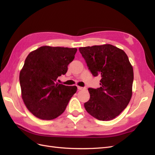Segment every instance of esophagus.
<instances>
[{"mask_svg": "<svg viewBox=\"0 0 155 155\" xmlns=\"http://www.w3.org/2000/svg\"><path fill=\"white\" fill-rule=\"evenodd\" d=\"M85 88H83V87H79V86H78V89L79 91H80V90H83V89H84Z\"/></svg>", "mask_w": 155, "mask_h": 155, "instance_id": "1", "label": "esophagus"}]
</instances>
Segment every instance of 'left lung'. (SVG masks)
I'll list each match as a JSON object with an SVG mask.
<instances>
[{
  "instance_id": "1",
  "label": "left lung",
  "mask_w": 155,
  "mask_h": 155,
  "mask_svg": "<svg viewBox=\"0 0 155 155\" xmlns=\"http://www.w3.org/2000/svg\"><path fill=\"white\" fill-rule=\"evenodd\" d=\"M79 50L93 76L101 78L100 88L88 89L90 99L84 104L85 109L99 120H113L128 105L133 94V68L128 56L110 44Z\"/></svg>"
}]
</instances>
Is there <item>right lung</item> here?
Returning <instances> with one entry per match:
<instances>
[{
	"label": "right lung",
	"instance_id": "add662e5",
	"mask_svg": "<svg viewBox=\"0 0 155 155\" xmlns=\"http://www.w3.org/2000/svg\"><path fill=\"white\" fill-rule=\"evenodd\" d=\"M76 51V48L43 46L27 56L19 74L21 96L28 110L37 118H58L76 92V86L56 83L59 76L67 73Z\"/></svg>",
	"mask_w": 155,
	"mask_h": 155
}]
</instances>
